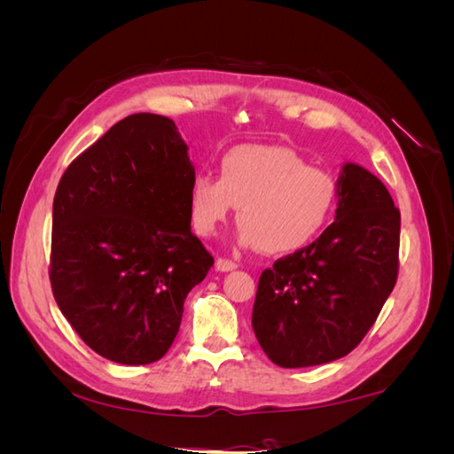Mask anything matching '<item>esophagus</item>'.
Masks as SVG:
<instances>
[{"mask_svg":"<svg viewBox=\"0 0 454 454\" xmlns=\"http://www.w3.org/2000/svg\"><path fill=\"white\" fill-rule=\"evenodd\" d=\"M235 269H237V263H232V261H229V259L219 257L215 261V270H219V272H231V270H235Z\"/></svg>","mask_w":454,"mask_h":454,"instance_id":"obj_1","label":"esophagus"}]
</instances>
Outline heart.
<instances>
[{"label":"heart","mask_w":454,"mask_h":454,"mask_svg":"<svg viewBox=\"0 0 454 454\" xmlns=\"http://www.w3.org/2000/svg\"><path fill=\"white\" fill-rule=\"evenodd\" d=\"M335 180L307 167L294 149L239 145L219 160V180L197 174L189 185L191 225L210 237L239 206V246L294 254L316 239L333 212Z\"/></svg>","instance_id":"b5f03b06"}]
</instances>
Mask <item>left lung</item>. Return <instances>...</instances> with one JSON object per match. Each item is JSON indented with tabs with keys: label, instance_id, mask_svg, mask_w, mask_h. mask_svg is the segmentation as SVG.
I'll return each instance as SVG.
<instances>
[{
	"label": "left lung",
	"instance_id": "left-lung-1",
	"mask_svg": "<svg viewBox=\"0 0 454 454\" xmlns=\"http://www.w3.org/2000/svg\"><path fill=\"white\" fill-rule=\"evenodd\" d=\"M400 225L379 177L342 164L335 222L259 277L252 327L272 364L322 365L358 347L395 286Z\"/></svg>",
	"mask_w": 454,
	"mask_h": 454
}]
</instances>
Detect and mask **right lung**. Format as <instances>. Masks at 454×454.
Wrapping results in <instances>:
<instances>
[{"label": "right lung", "instance_id": "add662e5", "mask_svg": "<svg viewBox=\"0 0 454 454\" xmlns=\"http://www.w3.org/2000/svg\"><path fill=\"white\" fill-rule=\"evenodd\" d=\"M187 151L172 119L134 114L67 167L54 195V299L77 335L112 362L160 360L187 294L214 265L191 232Z\"/></svg>", "mask_w": 454, "mask_h": 454}]
</instances>
